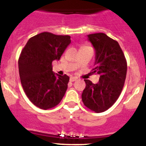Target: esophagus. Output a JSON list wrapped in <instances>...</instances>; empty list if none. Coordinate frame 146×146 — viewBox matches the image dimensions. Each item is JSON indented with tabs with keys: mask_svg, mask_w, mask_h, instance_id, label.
I'll use <instances>...</instances> for the list:
<instances>
[{
	"mask_svg": "<svg viewBox=\"0 0 146 146\" xmlns=\"http://www.w3.org/2000/svg\"><path fill=\"white\" fill-rule=\"evenodd\" d=\"M77 80V77H70L71 82H74V81Z\"/></svg>",
	"mask_w": 146,
	"mask_h": 146,
	"instance_id": "34e87169",
	"label": "esophagus"
}]
</instances>
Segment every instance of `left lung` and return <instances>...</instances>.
Here are the masks:
<instances>
[{
  "label": "left lung",
  "mask_w": 146,
  "mask_h": 146,
  "mask_svg": "<svg viewBox=\"0 0 146 146\" xmlns=\"http://www.w3.org/2000/svg\"><path fill=\"white\" fill-rule=\"evenodd\" d=\"M95 50V63L92 73L99 74L98 83L84 80L86 88L82 100L85 106L95 113H102L113 105L119 97L127 71L124 54L117 41L105 33L88 35Z\"/></svg>",
  "instance_id": "8db88e82"
}]
</instances>
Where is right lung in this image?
<instances>
[{"instance_id":"obj_1","label":"right lung","mask_w":146,"mask_h":146,"mask_svg":"<svg viewBox=\"0 0 146 146\" xmlns=\"http://www.w3.org/2000/svg\"><path fill=\"white\" fill-rule=\"evenodd\" d=\"M69 36L43 32L31 37L18 60L23 90L29 100L43 110L59 104L68 88L69 76L52 72L53 60H60L68 45Z\"/></svg>"}]
</instances>
